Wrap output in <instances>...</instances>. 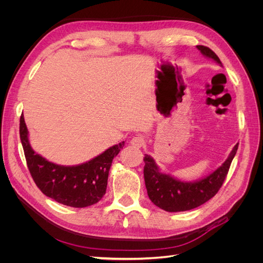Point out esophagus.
Listing matches in <instances>:
<instances>
[{"instance_id":"34e87169","label":"esophagus","mask_w":263,"mask_h":263,"mask_svg":"<svg viewBox=\"0 0 263 263\" xmlns=\"http://www.w3.org/2000/svg\"><path fill=\"white\" fill-rule=\"evenodd\" d=\"M130 144L135 148H141L145 145V139H144V137L140 136V135H137V136L133 137V139L130 140Z\"/></svg>"}]
</instances>
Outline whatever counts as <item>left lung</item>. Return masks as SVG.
Segmentation results:
<instances>
[{
    "mask_svg": "<svg viewBox=\"0 0 263 263\" xmlns=\"http://www.w3.org/2000/svg\"><path fill=\"white\" fill-rule=\"evenodd\" d=\"M205 57L221 66L217 54L209 47L196 46ZM238 144L233 148L226 161L210 176L195 182H184L160 172L155 160L145 155L144 177L148 196L156 206L166 212H184L198 208L218 192L228 173L230 163L237 153Z\"/></svg>",
    "mask_w": 263,
    "mask_h": 263,
    "instance_id": "8db88e82",
    "label": "left lung"
}]
</instances>
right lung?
<instances>
[{
	"mask_svg": "<svg viewBox=\"0 0 263 263\" xmlns=\"http://www.w3.org/2000/svg\"><path fill=\"white\" fill-rule=\"evenodd\" d=\"M20 136L28 170L38 189L55 202L79 209L98 203L104 196L113 159L125 144L122 141L109 147L84 163L60 165L46 160L30 147L23 114L20 121Z\"/></svg>",
	"mask_w": 263,
	"mask_h": 263,
	"instance_id": "1",
	"label": "right lung"
}]
</instances>
